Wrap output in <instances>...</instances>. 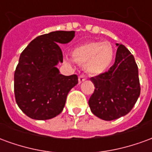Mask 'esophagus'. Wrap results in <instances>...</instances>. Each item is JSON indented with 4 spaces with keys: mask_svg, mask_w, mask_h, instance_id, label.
<instances>
[{
    "mask_svg": "<svg viewBox=\"0 0 152 152\" xmlns=\"http://www.w3.org/2000/svg\"><path fill=\"white\" fill-rule=\"evenodd\" d=\"M78 80H79V83H82L83 81H85L86 80V76H85V75H80V76H79Z\"/></svg>",
    "mask_w": 152,
    "mask_h": 152,
    "instance_id": "obj_1",
    "label": "esophagus"
}]
</instances>
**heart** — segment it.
I'll return each instance as SVG.
<instances>
[{
    "mask_svg": "<svg viewBox=\"0 0 152 152\" xmlns=\"http://www.w3.org/2000/svg\"><path fill=\"white\" fill-rule=\"evenodd\" d=\"M72 56L77 63L85 64L87 72L98 76L105 72L112 65L115 50L107 41H92L76 47L72 51Z\"/></svg>",
    "mask_w": 152,
    "mask_h": 152,
    "instance_id": "b5f03b06",
    "label": "heart"
}]
</instances>
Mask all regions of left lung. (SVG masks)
<instances>
[{
    "label": "left lung",
    "instance_id": "1",
    "mask_svg": "<svg viewBox=\"0 0 152 152\" xmlns=\"http://www.w3.org/2000/svg\"><path fill=\"white\" fill-rule=\"evenodd\" d=\"M118 46L115 61L107 72L90 78L94 92L89 100L93 114L104 121L124 116L140 95L138 69L133 54L123 45Z\"/></svg>",
    "mask_w": 152,
    "mask_h": 152
}]
</instances>
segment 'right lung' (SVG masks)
<instances>
[{
  "instance_id": "obj_1",
  "label": "right lung",
  "mask_w": 152,
  "mask_h": 152,
  "mask_svg": "<svg viewBox=\"0 0 152 152\" xmlns=\"http://www.w3.org/2000/svg\"><path fill=\"white\" fill-rule=\"evenodd\" d=\"M74 37V31H51L31 40L20 54L14 79L15 100L28 117L45 121L63 112L78 77L60 74L57 65L63 63V53L58 44L69 43Z\"/></svg>"
}]
</instances>
